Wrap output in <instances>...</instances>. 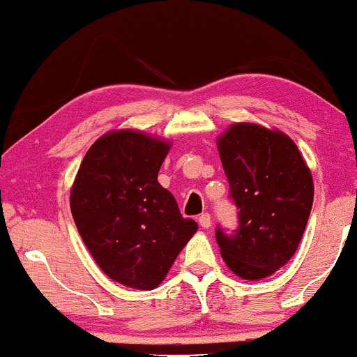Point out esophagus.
<instances>
[{
	"instance_id": "esophagus-1",
	"label": "esophagus",
	"mask_w": 357,
	"mask_h": 357,
	"mask_svg": "<svg viewBox=\"0 0 357 357\" xmlns=\"http://www.w3.org/2000/svg\"><path fill=\"white\" fill-rule=\"evenodd\" d=\"M198 221H199V225H202L203 228H210L211 227V216H210V213H203V215H199V218H198Z\"/></svg>"
}]
</instances>
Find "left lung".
<instances>
[{
	"mask_svg": "<svg viewBox=\"0 0 357 357\" xmlns=\"http://www.w3.org/2000/svg\"><path fill=\"white\" fill-rule=\"evenodd\" d=\"M218 151L238 208V228L216 227L225 264L245 280H260L284 267L304 235L314 202L312 174L296 142L280 130L233 124Z\"/></svg>",
	"mask_w": 357,
	"mask_h": 357,
	"instance_id": "obj_1",
	"label": "left lung"
}]
</instances>
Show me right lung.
<instances>
[{
	"label": "right lung",
	"mask_w": 357,
	"mask_h": 357,
	"mask_svg": "<svg viewBox=\"0 0 357 357\" xmlns=\"http://www.w3.org/2000/svg\"><path fill=\"white\" fill-rule=\"evenodd\" d=\"M169 142L116 130L85 154L70 191V210L85 247L105 275L153 290L198 230L158 181Z\"/></svg>",
	"instance_id": "1"
}]
</instances>
